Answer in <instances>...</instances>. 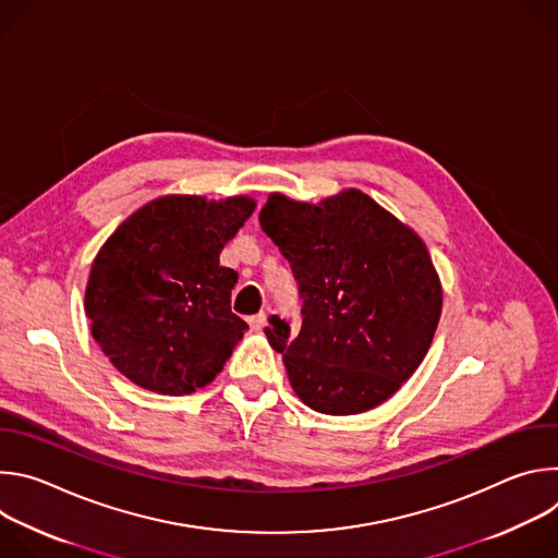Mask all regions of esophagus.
Returning a JSON list of instances; mask_svg holds the SVG:
<instances>
[{
    "label": "esophagus",
    "instance_id": "34e87169",
    "mask_svg": "<svg viewBox=\"0 0 558 558\" xmlns=\"http://www.w3.org/2000/svg\"><path fill=\"white\" fill-rule=\"evenodd\" d=\"M265 325H267V313H265V311H260V313H256V315L250 317V327H252L254 331H260Z\"/></svg>",
    "mask_w": 558,
    "mask_h": 558
}]
</instances>
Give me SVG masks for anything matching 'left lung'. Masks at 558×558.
<instances>
[{
    "label": "left lung",
    "mask_w": 558,
    "mask_h": 558,
    "mask_svg": "<svg viewBox=\"0 0 558 558\" xmlns=\"http://www.w3.org/2000/svg\"><path fill=\"white\" fill-rule=\"evenodd\" d=\"M260 227L291 263L302 327L271 317L291 388L325 415L366 413L417 371L441 315V280L415 229L362 190L317 205L269 194Z\"/></svg>",
    "instance_id": "1"
}]
</instances>
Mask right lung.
<instances>
[{
    "label": "right lung",
    "mask_w": 558,
    "mask_h": 558,
    "mask_svg": "<svg viewBox=\"0 0 558 558\" xmlns=\"http://www.w3.org/2000/svg\"><path fill=\"white\" fill-rule=\"evenodd\" d=\"M254 209L252 196H158L104 243L84 306L93 338L132 384L190 395L222 371L250 327L231 313L238 274L220 252Z\"/></svg>",
    "instance_id": "obj_1"
}]
</instances>
